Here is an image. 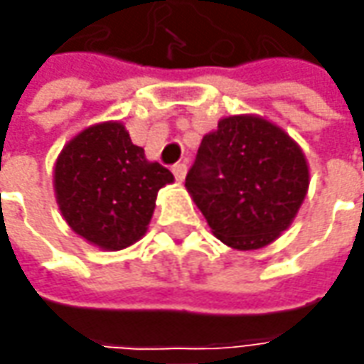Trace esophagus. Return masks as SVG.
Returning a JSON list of instances; mask_svg holds the SVG:
<instances>
[{
    "instance_id": "34e87169",
    "label": "esophagus",
    "mask_w": 364,
    "mask_h": 364,
    "mask_svg": "<svg viewBox=\"0 0 364 364\" xmlns=\"http://www.w3.org/2000/svg\"><path fill=\"white\" fill-rule=\"evenodd\" d=\"M173 175H175V179H177V181L183 183L185 175H187V165H185V163H177V165H173Z\"/></svg>"
}]
</instances>
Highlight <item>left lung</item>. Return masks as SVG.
Wrapping results in <instances>:
<instances>
[{"instance_id": "8db88e82", "label": "left lung", "mask_w": 364, "mask_h": 364, "mask_svg": "<svg viewBox=\"0 0 364 364\" xmlns=\"http://www.w3.org/2000/svg\"><path fill=\"white\" fill-rule=\"evenodd\" d=\"M309 181L305 153L283 127L231 115L203 137L185 187L219 241L255 251L291 227Z\"/></svg>"}]
</instances>
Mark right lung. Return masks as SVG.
Returning <instances> with one entry per match:
<instances>
[{"instance_id":"1","label":"right lung","mask_w":364,"mask_h":364,"mask_svg":"<svg viewBox=\"0 0 364 364\" xmlns=\"http://www.w3.org/2000/svg\"><path fill=\"white\" fill-rule=\"evenodd\" d=\"M173 173L147 161L121 121L77 133L55 159L53 189L71 231L103 251H121L147 233L157 193Z\"/></svg>"}]
</instances>
